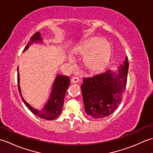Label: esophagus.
<instances>
[{
	"label": "esophagus",
	"mask_w": 153,
	"mask_h": 153,
	"mask_svg": "<svg viewBox=\"0 0 153 153\" xmlns=\"http://www.w3.org/2000/svg\"><path fill=\"white\" fill-rule=\"evenodd\" d=\"M71 83H77V82H79V77H76V76L73 77L72 78H71Z\"/></svg>",
	"instance_id": "34e87169"
}]
</instances>
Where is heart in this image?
<instances>
[{"instance_id":"b5f03b06","label":"heart","mask_w":153,"mask_h":153,"mask_svg":"<svg viewBox=\"0 0 153 153\" xmlns=\"http://www.w3.org/2000/svg\"><path fill=\"white\" fill-rule=\"evenodd\" d=\"M74 53L83 56V66L91 73L102 71L108 63L111 54L110 45L104 39L99 40L91 37L81 43L74 51Z\"/></svg>"}]
</instances>
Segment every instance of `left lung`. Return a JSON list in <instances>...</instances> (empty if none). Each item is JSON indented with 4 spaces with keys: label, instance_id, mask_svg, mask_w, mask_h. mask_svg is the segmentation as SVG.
<instances>
[{
    "label": "left lung",
    "instance_id": "left-lung-1",
    "mask_svg": "<svg viewBox=\"0 0 153 153\" xmlns=\"http://www.w3.org/2000/svg\"><path fill=\"white\" fill-rule=\"evenodd\" d=\"M128 57L116 72L108 70L83 79L81 86L85 110L94 119L108 116L122 102L128 79Z\"/></svg>",
    "mask_w": 153,
    "mask_h": 153
}]
</instances>
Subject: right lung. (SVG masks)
Returning a JSON list of instances; mask_svg holds the SVG:
<instances>
[{
    "mask_svg": "<svg viewBox=\"0 0 153 153\" xmlns=\"http://www.w3.org/2000/svg\"><path fill=\"white\" fill-rule=\"evenodd\" d=\"M42 38L41 37V34L39 32L35 33L30 38V42L27 43L26 47H25L23 52L25 51L28 49L30 45L33 43H39L42 41ZM70 77L66 76H62V75H58L55 78L54 82L53 83V87H52V91L48 102L46 103L43 108L41 110H37L33 108L29 104L25 101L24 98L22 97L21 89L19 87V75L18 72V87L19 93L20 94L22 99L23 102L27 108L33 112L34 114L37 116L39 118L48 120H53L57 118L62 112V109L64 105V97L66 95V91L68 87L70 85Z\"/></svg>",
    "mask_w": 153,
    "mask_h": 153,
    "instance_id": "right-lung-1",
    "label": "right lung"
}]
</instances>
